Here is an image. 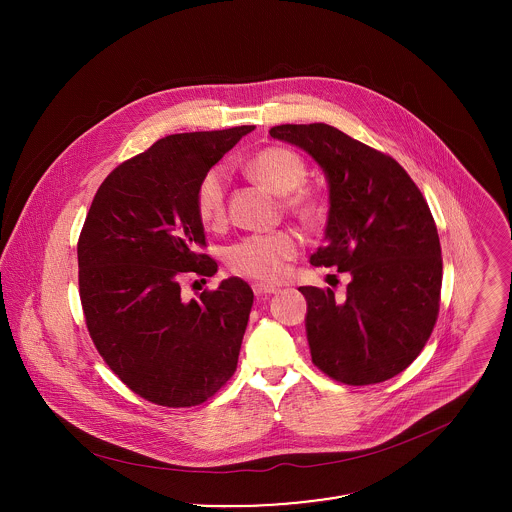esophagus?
<instances>
[{
  "mask_svg": "<svg viewBox=\"0 0 512 512\" xmlns=\"http://www.w3.org/2000/svg\"><path fill=\"white\" fill-rule=\"evenodd\" d=\"M252 290H254L256 295H270V293L278 292V288H276V286H270V284H254Z\"/></svg>",
  "mask_w": 512,
  "mask_h": 512,
  "instance_id": "1",
  "label": "esophagus"
}]
</instances>
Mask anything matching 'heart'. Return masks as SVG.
<instances>
[{"instance_id":"obj_1","label":"heart","mask_w":512,"mask_h":512,"mask_svg":"<svg viewBox=\"0 0 512 512\" xmlns=\"http://www.w3.org/2000/svg\"><path fill=\"white\" fill-rule=\"evenodd\" d=\"M248 173L270 191L284 195V209L303 222H317L327 215L323 195L301 187L307 179L303 157L290 147L270 146L260 149L248 161ZM195 211L207 228H220L226 222V175L224 169H209L195 191ZM299 252V238L292 230H274L252 234L226 252L228 266L234 274L274 282L284 276L286 264Z\"/></svg>"}]
</instances>
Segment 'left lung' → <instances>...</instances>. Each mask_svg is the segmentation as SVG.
<instances>
[{"label": "left lung", "instance_id": "obj_1", "mask_svg": "<svg viewBox=\"0 0 512 512\" xmlns=\"http://www.w3.org/2000/svg\"><path fill=\"white\" fill-rule=\"evenodd\" d=\"M270 136L323 167L327 242L311 264L353 278L345 299L331 288H299L313 365L349 386L400 374L426 347L439 313L441 246L422 191L396 159L333 126L282 124Z\"/></svg>", "mask_w": 512, "mask_h": 512}]
</instances>
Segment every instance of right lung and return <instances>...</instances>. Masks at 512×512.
Returning <instances> with one entry per match:
<instances>
[{
    "label": "right lung",
    "instance_id": "1",
    "mask_svg": "<svg viewBox=\"0 0 512 512\" xmlns=\"http://www.w3.org/2000/svg\"><path fill=\"white\" fill-rule=\"evenodd\" d=\"M254 126L173 134L120 163L78 236V293L90 339L112 372L157 406H199L232 378L254 293L228 278L199 299L187 274L215 276L195 211L201 177Z\"/></svg>",
    "mask_w": 512,
    "mask_h": 512
}]
</instances>
